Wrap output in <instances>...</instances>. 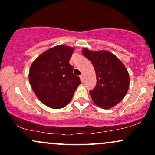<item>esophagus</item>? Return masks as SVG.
I'll return each instance as SVG.
<instances>
[{
    "label": "esophagus",
    "mask_w": 155,
    "mask_h": 155,
    "mask_svg": "<svg viewBox=\"0 0 155 155\" xmlns=\"http://www.w3.org/2000/svg\"><path fill=\"white\" fill-rule=\"evenodd\" d=\"M79 77H80V79H81V81H82V82H83V79H84V76H83V74L80 75V76H79Z\"/></svg>",
    "instance_id": "1"
}]
</instances>
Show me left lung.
I'll use <instances>...</instances> for the list:
<instances>
[{"label":"left lung","mask_w":155,"mask_h":155,"mask_svg":"<svg viewBox=\"0 0 155 155\" xmlns=\"http://www.w3.org/2000/svg\"><path fill=\"white\" fill-rule=\"evenodd\" d=\"M82 53L91 62L96 73L97 85L90 91L92 101L103 109L115 107L124 97L129 88V73L125 66L109 51L83 48Z\"/></svg>","instance_id":"obj_1"}]
</instances>
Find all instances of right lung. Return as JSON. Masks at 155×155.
Wrapping results in <instances>:
<instances>
[{
	"label": "right lung",
	"instance_id": "1",
	"mask_svg": "<svg viewBox=\"0 0 155 155\" xmlns=\"http://www.w3.org/2000/svg\"><path fill=\"white\" fill-rule=\"evenodd\" d=\"M73 52L70 46H54L42 53L31 64L30 84L39 100L48 107H66L81 83L69 63Z\"/></svg>",
	"mask_w": 155,
	"mask_h": 155
}]
</instances>
